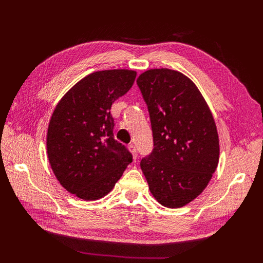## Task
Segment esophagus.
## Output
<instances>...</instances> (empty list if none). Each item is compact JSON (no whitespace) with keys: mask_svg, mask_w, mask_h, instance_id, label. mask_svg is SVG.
Wrapping results in <instances>:
<instances>
[{"mask_svg":"<svg viewBox=\"0 0 263 263\" xmlns=\"http://www.w3.org/2000/svg\"><path fill=\"white\" fill-rule=\"evenodd\" d=\"M128 149H130V152H131V154H132L133 159H137V156H138L137 147L135 146V144H130V146H128Z\"/></svg>","mask_w":263,"mask_h":263,"instance_id":"obj_1","label":"esophagus"}]
</instances>
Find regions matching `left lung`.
Instances as JSON below:
<instances>
[{
  "instance_id": "8db88e82",
  "label": "left lung",
  "mask_w": 263,
  "mask_h": 263,
  "mask_svg": "<svg viewBox=\"0 0 263 263\" xmlns=\"http://www.w3.org/2000/svg\"><path fill=\"white\" fill-rule=\"evenodd\" d=\"M148 106L154 150L140 163L154 198L181 208L203 192L219 161L214 116L195 83L181 72L152 69L137 79Z\"/></svg>"
}]
</instances>
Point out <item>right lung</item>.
<instances>
[{"mask_svg":"<svg viewBox=\"0 0 263 263\" xmlns=\"http://www.w3.org/2000/svg\"><path fill=\"white\" fill-rule=\"evenodd\" d=\"M137 72L97 71L78 81L55 107L47 130L48 160L66 191L86 201L114 189L132 155L114 139L110 107L125 95Z\"/></svg>","mask_w":263,"mask_h":263,"instance_id":"obj_1","label":"right lung"}]
</instances>
